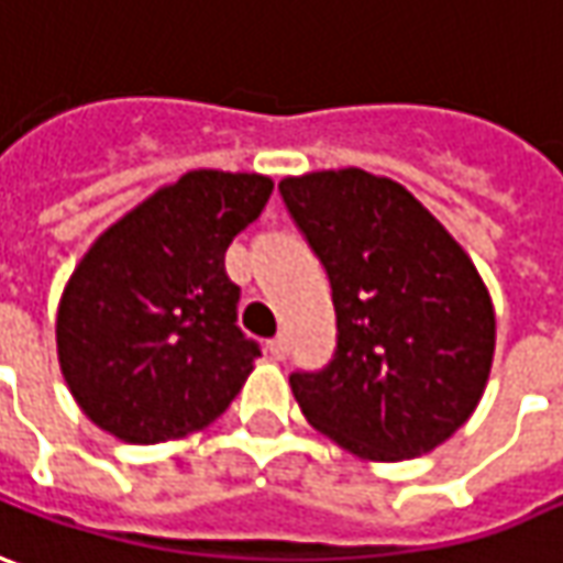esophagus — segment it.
<instances>
[{
	"label": "esophagus",
	"mask_w": 563,
	"mask_h": 563,
	"mask_svg": "<svg viewBox=\"0 0 563 563\" xmlns=\"http://www.w3.org/2000/svg\"><path fill=\"white\" fill-rule=\"evenodd\" d=\"M266 350H269V356H273V360H285V356H288V338H285V334H275L273 341L266 343Z\"/></svg>",
	"instance_id": "obj_1"
}]
</instances>
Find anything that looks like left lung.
<instances>
[{"label":"left lung","mask_w":563,"mask_h":563,"mask_svg":"<svg viewBox=\"0 0 563 563\" xmlns=\"http://www.w3.org/2000/svg\"><path fill=\"white\" fill-rule=\"evenodd\" d=\"M278 191L325 266L338 316L334 360L290 375L307 421L368 462L431 452L489 378L496 312L484 278L394 179L322 169Z\"/></svg>","instance_id":"1"}]
</instances>
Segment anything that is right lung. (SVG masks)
Returning a JSON list of instances; mask_svg holds the SVG:
<instances>
[{
  "mask_svg": "<svg viewBox=\"0 0 563 563\" xmlns=\"http://www.w3.org/2000/svg\"><path fill=\"white\" fill-rule=\"evenodd\" d=\"M273 179L191 169L89 247L58 303V362L79 409L123 443H164L217 421L260 356L238 328L232 238Z\"/></svg>",
  "mask_w": 563,
  "mask_h": 563,
  "instance_id": "right-lung-1",
  "label": "right lung"
}]
</instances>
